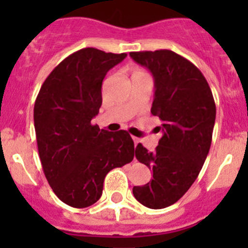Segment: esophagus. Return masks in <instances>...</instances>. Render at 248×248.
Instances as JSON below:
<instances>
[{"label": "esophagus", "mask_w": 248, "mask_h": 248, "mask_svg": "<svg viewBox=\"0 0 248 248\" xmlns=\"http://www.w3.org/2000/svg\"><path fill=\"white\" fill-rule=\"evenodd\" d=\"M133 140H134L135 145H138V143H139V139H138V138H135V137H133Z\"/></svg>", "instance_id": "obj_1"}]
</instances>
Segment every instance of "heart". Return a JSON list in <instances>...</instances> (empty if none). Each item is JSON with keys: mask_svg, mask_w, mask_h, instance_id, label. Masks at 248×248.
Returning <instances> with one entry per match:
<instances>
[{"mask_svg": "<svg viewBox=\"0 0 248 248\" xmlns=\"http://www.w3.org/2000/svg\"><path fill=\"white\" fill-rule=\"evenodd\" d=\"M137 72H139V71H137Z\"/></svg>", "mask_w": 248, "mask_h": 248, "instance_id": "obj_1", "label": "heart"}]
</instances>
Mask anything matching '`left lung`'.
Segmentation results:
<instances>
[{"mask_svg":"<svg viewBox=\"0 0 248 248\" xmlns=\"http://www.w3.org/2000/svg\"><path fill=\"white\" fill-rule=\"evenodd\" d=\"M129 54L154 77L151 114L163 123L155 151L140 143L135 148V157L153 177L134 186L133 194L149 209H164L180 200L200 174L211 146L216 105L209 83L189 59L169 49Z\"/></svg>","mask_w":248,"mask_h":248,"instance_id":"obj_1","label":"left lung"}]
</instances>
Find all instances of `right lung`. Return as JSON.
<instances>
[{
    "label": "right lung",
    "instance_id": "obj_1",
    "mask_svg": "<svg viewBox=\"0 0 248 248\" xmlns=\"http://www.w3.org/2000/svg\"><path fill=\"white\" fill-rule=\"evenodd\" d=\"M126 53L83 48L63 59L46 78L34 103V129L43 172L61 201L77 209L102 196L111 169L134 157L128 131H108L91 120L102 105V83Z\"/></svg>",
    "mask_w": 248,
    "mask_h": 248
}]
</instances>
